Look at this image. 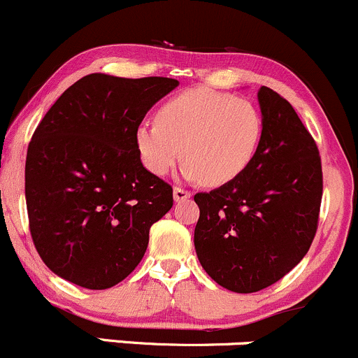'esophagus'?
Segmentation results:
<instances>
[{
	"mask_svg": "<svg viewBox=\"0 0 358 358\" xmlns=\"http://www.w3.org/2000/svg\"><path fill=\"white\" fill-rule=\"evenodd\" d=\"M187 198H191V191L184 189V187H179V186L174 187V200L178 201V203H180V201H186Z\"/></svg>",
	"mask_w": 358,
	"mask_h": 358,
	"instance_id": "obj_1",
	"label": "esophagus"
}]
</instances>
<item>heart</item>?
I'll use <instances>...</instances> for the list:
<instances>
[{
    "label": "heart",
    "mask_w": 358,
    "mask_h": 358,
    "mask_svg": "<svg viewBox=\"0 0 358 358\" xmlns=\"http://www.w3.org/2000/svg\"><path fill=\"white\" fill-rule=\"evenodd\" d=\"M155 122L136 129L143 165L155 176H165L184 157V174L206 186H222L241 176L259 152L264 132L252 101L208 87L167 99Z\"/></svg>",
    "instance_id": "b5f03b06"
}]
</instances>
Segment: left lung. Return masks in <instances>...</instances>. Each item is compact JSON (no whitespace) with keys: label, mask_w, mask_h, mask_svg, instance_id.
<instances>
[{"label":"left lung","mask_w":358,"mask_h":358,"mask_svg":"<svg viewBox=\"0 0 358 358\" xmlns=\"http://www.w3.org/2000/svg\"><path fill=\"white\" fill-rule=\"evenodd\" d=\"M262 141L231 182L196 193L194 248L222 288L255 293L274 285L310 248L322 201V164L314 138L288 99L262 86Z\"/></svg>","instance_id":"obj_1"}]
</instances>
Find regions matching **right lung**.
Wrapping results in <instances>:
<instances>
[{"mask_svg": "<svg viewBox=\"0 0 358 358\" xmlns=\"http://www.w3.org/2000/svg\"><path fill=\"white\" fill-rule=\"evenodd\" d=\"M178 84L90 73L36 127L25 160L29 229L57 275L106 289L138 267L150 227L174 196L171 184L143 167L136 129Z\"/></svg>", "mask_w": 358, "mask_h": 358, "instance_id": "add662e5", "label": "right lung"}]
</instances>
